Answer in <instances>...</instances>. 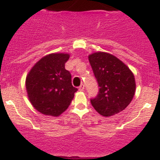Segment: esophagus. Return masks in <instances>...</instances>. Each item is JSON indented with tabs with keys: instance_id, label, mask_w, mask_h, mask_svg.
<instances>
[{
	"instance_id": "esophagus-1",
	"label": "esophagus",
	"mask_w": 160,
	"mask_h": 160,
	"mask_svg": "<svg viewBox=\"0 0 160 160\" xmlns=\"http://www.w3.org/2000/svg\"><path fill=\"white\" fill-rule=\"evenodd\" d=\"M84 90H85V85H83V84H81V85H80V87H79V90H80V91H83Z\"/></svg>"
}]
</instances>
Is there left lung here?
Here are the masks:
<instances>
[{
    "mask_svg": "<svg viewBox=\"0 0 160 160\" xmlns=\"http://www.w3.org/2000/svg\"><path fill=\"white\" fill-rule=\"evenodd\" d=\"M88 58L100 87L97 96L90 100L92 106L105 117L124 110L135 93L133 72L111 54L99 51L90 54Z\"/></svg>",
    "mask_w": 160,
    "mask_h": 160,
    "instance_id": "obj_1",
    "label": "left lung"
}]
</instances>
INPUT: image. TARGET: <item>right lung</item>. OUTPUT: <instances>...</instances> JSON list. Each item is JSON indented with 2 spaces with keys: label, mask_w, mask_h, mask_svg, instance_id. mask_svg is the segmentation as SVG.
<instances>
[{
  "label": "right lung",
  "mask_w": 160,
  "mask_h": 160,
  "mask_svg": "<svg viewBox=\"0 0 160 160\" xmlns=\"http://www.w3.org/2000/svg\"><path fill=\"white\" fill-rule=\"evenodd\" d=\"M70 55L52 53L34 65L26 79L31 105L41 114L60 116L65 111L77 89L71 84V75L65 69Z\"/></svg>",
  "instance_id": "1"
}]
</instances>
